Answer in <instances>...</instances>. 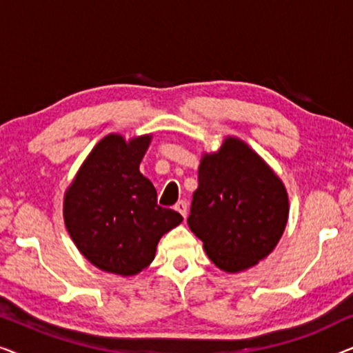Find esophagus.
I'll return each instance as SVG.
<instances>
[{
  "label": "esophagus",
  "mask_w": 353,
  "mask_h": 353,
  "mask_svg": "<svg viewBox=\"0 0 353 353\" xmlns=\"http://www.w3.org/2000/svg\"><path fill=\"white\" fill-rule=\"evenodd\" d=\"M175 210L180 212V214L183 215V219H186V215H188V204H186V201H178L176 205H175Z\"/></svg>",
  "instance_id": "obj_1"
}]
</instances>
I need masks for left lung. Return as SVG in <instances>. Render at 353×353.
<instances>
[{"label": "left lung", "mask_w": 353, "mask_h": 353, "mask_svg": "<svg viewBox=\"0 0 353 353\" xmlns=\"http://www.w3.org/2000/svg\"><path fill=\"white\" fill-rule=\"evenodd\" d=\"M197 180L188 225L215 267L241 273L268 257L289 216L273 168L243 139L226 137L219 151L202 154Z\"/></svg>", "instance_id": "8db88e82"}]
</instances>
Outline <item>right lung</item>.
<instances>
[{
    "label": "right lung",
    "instance_id": "right-lung-1",
    "mask_svg": "<svg viewBox=\"0 0 353 353\" xmlns=\"http://www.w3.org/2000/svg\"><path fill=\"white\" fill-rule=\"evenodd\" d=\"M152 134L109 133L91 149L64 194V223L96 268L134 276L156 257L157 244L183 221L157 205L156 188L139 172Z\"/></svg>",
    "mask_w": 353,
    "mask_h": 353
}]
</instances>
